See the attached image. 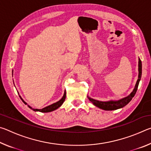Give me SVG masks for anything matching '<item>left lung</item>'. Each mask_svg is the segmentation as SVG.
Returning <instances> with one entry per match:
<instances>
[{
  "label": "left lung",
  "instance_id": "left-lung-1",
  "mask_svg": "<svg viewBox=\"0 0 151 151\" xmlns=\"http://www.w3.org/2000/svg\"><path fill=\"white\" fill-rule=\"evenodd\" d=\"M142 75V63L140 58H139V77H138V80L137 81L136 85H135L134 88L132 91V93L129 94V96L124 97L123 99H120L118 101H99L94 100L93 99H91V97L88 96V99H89L92 103H93L94 106H96L99 108L101 109L105 110V111H113V110H116L122 108L124 106L129 103L130 101L132 100L135 94L137 93L138 86H139V82L140 81V78H141Z\"/></svg>",
  "mask_w": 151,
  "mask_h": 151
}]
</instances>
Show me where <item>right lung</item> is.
Here are the masks:
<instances>
[{"label":"right lung","instance_id":"obj_1","mask_svg":"<svg viewBox=\"0 0 151 151\" xmlns=\"http://www.w3.org/2000/svg\"><path fill=\"white\" fill-rule=\"evenodd\" d=\"M12 73H13V70H12ZM12 75H13V74H12ZM13 82H14V81H13ZM17 92H18V91H17ZM19 96H20V99H21V100H22V101L23 102V103H24L25 104H27V103H26V102H25V101L23 100V99H22V97L20 96V95H19ZM65 98H66V91H65V93H64V95H63V96L62 97V99H61L60 101H58V102H57V103H53V104H50V105H49V106H46V107H45V108H43V109H33V108H32L31 106H29V104H27V105H28V106H29L30 109L33 110V111H39V112H49L55 111V110L57 109L58 108H59V107H60L61 105H62L63 103H64V101H65Z\"/></svg>","mask_w":151,"mask_h":151}]
</instances>
